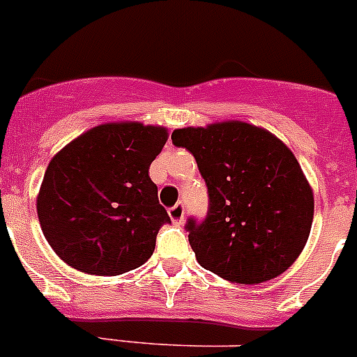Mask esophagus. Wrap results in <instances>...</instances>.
<instances>
[{
  "label": "esophagus",
  "mask_w": 357,
  "mask_h": 357,
  "mask_svg": "<svg viewBox=\"0 0 357 357\" xmlns=\"http://www.w3.org/2000/svg\"><path fill=\"white\" fill-rule=\"evenodd\" d=\"M168 214H169V218H172V222L175 223V225H181V223L184 222V214H185L184 204H175L173 207H169Z\"/></svg>",
  "instance_id": "34e87169"
}]
</instances>
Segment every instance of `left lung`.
I'll list each match as a JSON object with an SVG mask.
<instances>
[{
	"label": "left lung",
	"instance_id": "obj_1",
	"mask_svg": "<svg viewBox=\"0 0 357 357\" xmlns=\"http://www.w3.org/2000/svg\"><path fill=\"white\" fill-rule=\"evenodd\" d=\"M172 141L193 153L209 193L206 220L185 223L200 266L239 284L286 272L304 250L314 213L291 150L243 121L176 128Z\"/></svg>",
	"mask_w": 357,
	"mask_h": 357
}]
</instances>
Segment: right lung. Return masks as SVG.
<instances>
[{"label":"right lung","instance_id":"right-lung-1","mask_svg":"<svg viewBox=\"0 0 357 357\" xmlns=\"http://www.w3.org/2000/svg\"><path fill=\"white\" fill-rule=\"evenodd\" d=\"M166 141L164 127L105 123L53 157L37 216L64 263L89 275H121L150 259L157 232L172 223L148 175Z\"/></svg>","mask_w":357,"mask_h":357}]
</instances>
